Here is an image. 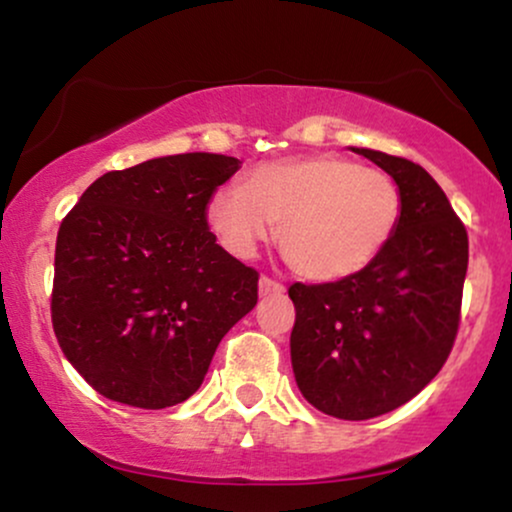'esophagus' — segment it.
Segmentation results:
<instances>
[{
  "label": "esophagus",
  "mask_w": 512,
  "mask_h": 512,
  "mask_svg": "<svg viewBox=\"0 0 512 512\" xmlns=\"http://www.w3.org/2000/svg\"><path fill=\"white\" fill-rule=\"evenodd\" d=\"M286 291L284 284L274 281L272 276H262L260 279V296H281Z\"/></svg>",
  "instance_id": "obj_1"
}]
</instances>
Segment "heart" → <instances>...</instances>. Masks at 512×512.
Instances as JSON below:
<instances>
[{
	"label": "heart",
	"instance_id": "heart-1",
	"mask_svg": "<svg viewBox=\"0 0 512 512\" xmlns=\"http://www.w3.org/2000/svg\"><path fill=\"white\" fill-rule=\"evenodd\" d=\"M207 219L236 257L255 255L279 223V250L298 274L339 281L383 255L402 219V192L351 158H289L252 168L245 187L216 190Z\"/></svg>",
	"mask_w": 512,
	"mask_h": 512
}]
</instances>
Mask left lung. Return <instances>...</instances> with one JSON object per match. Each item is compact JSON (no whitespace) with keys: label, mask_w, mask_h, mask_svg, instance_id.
Masks as SVG:
<instances>
[{"label":"left lung","mask_w":512,"mask_h":512,"mask_svg":"<svg viewBox=\"0 0 512 512\" xmlns=\"http://www.w3.org/2000/svg\"><path fill=\"white\" fill-rule=\"evenodd\" d=\"M390 173L402 219L370 267L330 284H296L291 363L325 414L366 421L419 395L448 361L462 317L467 228L419 163L356 149Z\"/></svg>","instance_id":"left-lung-1"}]
</instances>
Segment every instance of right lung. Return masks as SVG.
Returning <instances> with one entry per match:
<instances>
[{
    "instance_id": "obj_1",
    "label": "right lung",
    "mask_w": 512,
    "mask_h": 512,
    "mask_svg": "<svg viewBox=\"0 0 512 512\" xmlns=\"http://www.w3.org/2000/svg\"><path fill=\"white\" fill-rule=\"evenodd\" d=\"M240 166L178 154L110 170L62 219L52 330L98 395L139 409L185 402L223 334L257 303V269L209 231L216 187Z\"/></svg>"
}]
</instances>
